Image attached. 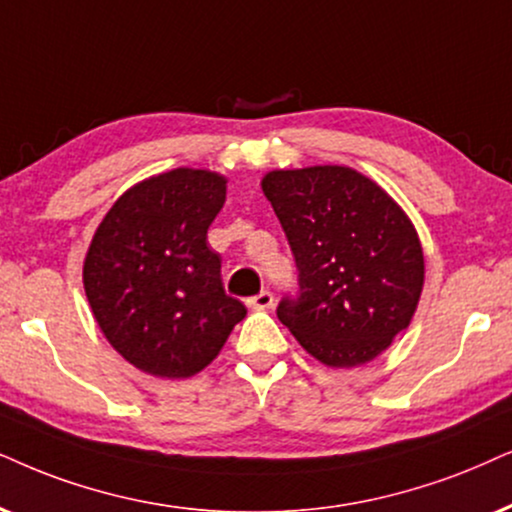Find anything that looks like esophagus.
I'll list each match as a JSON object with an SVG mask.
<instances>
[{
  "instance_id": "obj_1",
  "label": "esophagus",
  "mask_w": 512,
  "mask_h": 512,
  "mask_svg": "<svg viewBox=\"0 0 512 512\" xmlns=\"http://www.w3.org/2000/svg\"><path fill=\"white\" fill-rule=\"evenodd\" d=\"M271 304H274V295H271L269 290H262L260 295L250 297V300H248V307L250 309H269Z\"/></svg>"
}]
</instances>
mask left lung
<instances>
[{"label":"left lung","mask_w":512,"mask_h":512,"mask_svg":"<svg viewBox=\"0 0 512 512\" xmlns=\"http://www.w3.org/2000/svg\"><path fill=\"white\" fill-rule=\"evenodd\" d=\"M262 191L300 269V297L278 304V319L331 368L380 357L423 293V245L409 215L347 165L271 170Z\"/></svg>","instance_id":"8db88e82"}]
</instances>
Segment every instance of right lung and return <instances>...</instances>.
Instances as JSON below:
<instances>
[{"label": "right lung", "instance_id": "1", "mask_svg": "<svg viewBox=\"0 0 512 512\" xmlns=\"http://www.w3.org/2000/svg\"><path fill=\"white\" fill-rule=\"evenodd\" d=\"M224 200V174L177 167L129 186L96 226L84 293L101 333L139 371L191 378L248 314L224 293L222 257L208 248Z\"/></svg>", "mask_w": 512, "mask_h": 512}]
</instances>
